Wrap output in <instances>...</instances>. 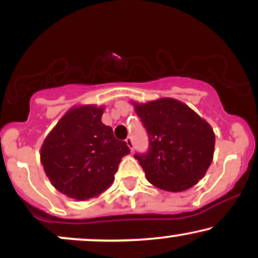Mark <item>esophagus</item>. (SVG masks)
<instances>
[{"mask_svg":"<svg viewBox=\"0 0 258 258\" xmlns=\"http://www.w3.org/2000/svg\"><path fill=\"white\" fill-rule=\"evenodd\" d=\"M126 143H127V146H128L130 149H131V152H133V139H132V137H127L126 138Z\"/></svg>","mask_w":258,"mask_h":258,"instance_id":"34e87169","label":"esophagus"}]
</instances>
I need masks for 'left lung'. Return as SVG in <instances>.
Here are the masks:
<instances>
[{"instance_id":"8db88e82","label":"left lung","mask_w":258,"mask_h":258,"mask_svg":"<svg viewBox=\"0 0 258 258\" xmlns=\"http://www.w3.org/2000/svg\"><path fill=\"white\" fill-rule=\"evenodd\" d=\"M135 106L149 141L147 152L136 153L135 158L148 180L167 191H183L197 184L214 156L211 126L172 98Z\"/></svg>"}]
</instances>
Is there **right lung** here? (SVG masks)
<instances>
[{
  "label": "right lung",
  "mask_w": 258,
  "mask_h": 258,
  "mask_svg": "<svg viewBox=\"0 0 258 258\" xmlns=\"http://www.w3.org/2000/svg\"><path fill=\"white\" fill-rule=\"evenodd\" d=\"M103 108L80 106L69 110L44 139L41 162L53 186L76 200H88L108 189L126 142L115 138L102 122Z\"/></svg>",
  "instance_id": "obj_1"
}]
</instances>
